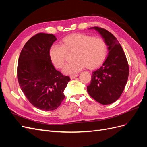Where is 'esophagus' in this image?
<instances>
[{
  "label": "esophagus",
  "mask_w": 147,
  "mask_h": 147,
  "mask_svg": "<svg viewBox=\"0 0 147 147\" xmlns=\"http://www.w3.org/2000/svg\"><path fill=\"white\" fill-rule=\"evenodd\" d=\"M78 74H75V75H72L70 76V78L71 79H74V78H75V77H78Z\"/></svg>",
  "instance_id": "esophagus-1"
}]
</instances>
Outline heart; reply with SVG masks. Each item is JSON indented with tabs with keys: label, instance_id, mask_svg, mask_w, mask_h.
I'll return each instance as SVG.
<instances>
[{
	"label": "heart",
	"instance_id": "b5f03b06",
	"mask_svg": "<svg viewBox=\"0 0 147 147\" xmlns=\"http://www.w3.org/2000/svg\"><path fill=\"white\" fill-rule=\"evenodd\" d=\"M73 61L65 65L63 72L66 74H74L85 67L94 68L103 62L107 54V46L104 38L94 37L83 34L67 35L62 40L61 45L55 43L49 51L52 63L57 68H63L67 52H74Z\"/></svg>",
	"mask_w": 147,
	"mask_h": 147
}]
</instances>
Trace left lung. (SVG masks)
I'll return each instance as SVG.
<instances>
[{"mask_svg": "<svg viewBox=\"0 0 147 147\" xmlns=\"http://www.w3.org/2000/svg\"><path fill=\"white\" fill-rule=\"evenodd\" d=\"M105 40L109 55L104 63L92 72L88 94L99 103L107 105L113 103L123 93L127 82L129 65L123 48L114 35L99 27H93Z\"/></svg>", "mask_w": 147, "mask_h": 147, "instance_id": "1", "label": "left lung"}]
</instances>
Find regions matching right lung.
I'll return each mask as SVG.
<instances>
[{"label": "right lung", "mask_w": 147, "mask_h": 147, "mask_svg": "<svg viewBox=\"0 0 147 147\" xmlns=\"http://www.w3.org/2000/svg\"><path fill=\"white\" fill-rule=\"evenodd\" d=\"M56 40L53 34L34 35L21 50L18 63L17 77L22 91L33 106L45 111L59 107L70 80L55 69L50 59L49 51Z\"/></svg>", "instance_id": "add662e5"}]
</instances>
